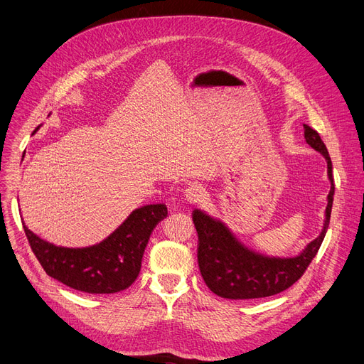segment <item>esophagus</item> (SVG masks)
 I'll list each match as a JSON object with an SVG mask.
<instances>
[{
    "mask_svg": "<svg viewBox=\"0 0 364 364\" xmlns=\"http://www.w3.org/2000/svg\"><path fill=\"white\" fill-rule=\"evenodd\" d=\"M184 193H186V199L190 203H199L205 198V190L199 186H188Z\"/></svg>",
    "mask_w": 364,
    "mask_h": 364,
    "instance_id": "1",
    "label": "esophagus"
}]
</instances>
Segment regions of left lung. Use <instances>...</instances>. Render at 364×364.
<instances>
[{"label":"left lung","mask_w":364,"mask_h":364,"mask_svg":"<svg viewBox=\"0 0 364 364\" xmlns=\"http://www.w3.org/2000/svg\"><path fill=\"white\" fill-rule=\"evenodd\" d=\"M304 137L313 149L326 158L328 176L332 186L323 230L317 239L309 243L301 255L294 258H270L255 254L237 242L223 223L213 220L199 209L192 213L198 232L199 270L208 288L218 296L254 299L280 294L302 277L317 255L329 227L335 184L329 151L318 132L309 125H304Z\"/></svg>","instance_id":"1"}]
</instances>
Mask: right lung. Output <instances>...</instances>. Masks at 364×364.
I'll return each instance as SVG.
<instances>
[{
    "label": "right lung",
    "instance_id": "right-lung-1",
    "mask_svg": "<svg viewBox=\"0 0 364 364\" xmlns=\"http://www.w3.org/2000/svg\"><path fill=\"white\" fill-rule=\"evenodd\" d=\"M166 215L164 203L141 206L103 242L76 250L48 243L25 224L23 228L32 252L50 277L81 292L114 294L137 279L150 233Z\"/></svg>",
    "mask_w": 364,
    "mask_h": 364
}]
</instances>
